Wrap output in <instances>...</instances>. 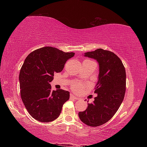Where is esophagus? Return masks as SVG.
I'll return each mask as SVG.
<instances>
[{"mask_svg": "<svg viewBox=\"0 0 147 147\" xmlns=\"http://www.w3.org/2000/svg\"><path fill=\"white\" fill-rule=\"evenodd\" d=\"M70 98L71 99H74V100H78V98L76 96H75V95H74V94H71Z\"/></svg>", "mask_w": 147, "mask_h": 147, "instance_id": "obj_1", "label": "esophagus"}]
</instances>
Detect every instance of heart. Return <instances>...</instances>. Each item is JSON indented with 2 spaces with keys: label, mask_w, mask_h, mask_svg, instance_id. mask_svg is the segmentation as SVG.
Segmentation results:
<instances>
[{
  "label": "heart",
  "mask_w": 147,
  "mask_h": 147,
  "mask_svg": "<svg viewBox=\"0 0 147 147\" xmlns=\"http://www.w3.org/2000/svg\"><path fill=\"white\" fill-rule=\"evenodd\" d=\"M80 86L77 84H73V86H72V88H73L74 90H77V89H80Z\"/></svg>",
  "instance_id": "obj_1"
}]
</instances>
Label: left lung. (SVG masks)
I'll return each mask as SVG.
<instances>
[{"instance_id":"obj_1","label":"left lung","mask_w":147,"mask_h":147,"mask_svg":"<svg viewBox=\"0 0 147 147\" xmlns=\"http://www.w3.org/2000/svg\"><path fill=\"white\" fill-rule=\"evenodd\" d=\"M84 56L98 62L99 73L94 87L97 96L88 104L79 118L88 126H98L113 117L123 102L126 91V71L120 58L112 52L98 49L84 53Z\"/></svg>"}]
</instances>
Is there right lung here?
<instances>
[{
    "instance_id": "add662e5",
    "label": "right lung",
    "mask_w": 147,
    "mask_h": 147,
    "mask_svg": "<svg viewBox=\"0 0 147 147\" xmlns=\"http://www.w3.org/2000/svg\"><path fill=\"white\" fill-rule=\"evenodd\" d=\"M74 53H64L54 47L37 49L26 57L19 73L21 96L32 117L43 123L55 120L60 115L69 92L51 90L54 73L63 70Z\"/></svg>"
}]
</instances>
